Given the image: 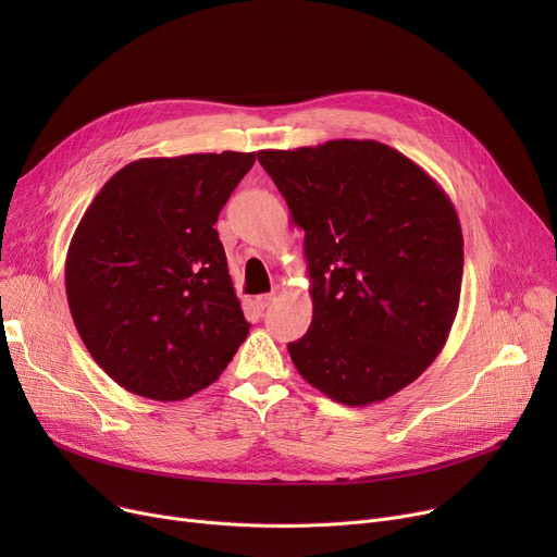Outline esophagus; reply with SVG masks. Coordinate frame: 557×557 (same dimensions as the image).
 <instances>
[{"instance_id":"esophagus-1","label":"esophagus","mask_w":557,"mask_h":557,"mask_svg":"<svg viewBox=\"0 0 557 557\" xmlns=\"http://www.w3.org/2000/svg\"><path fill=\"white\" fill-rule=\"evenodd\" d=\"M277 296H280V290H277V288H273V290H271V294H263V296H257V298H255V302H257V307H259V309H267V307H269V305H271V302H273V300H275Z\"/></svg>"}]
</instances>
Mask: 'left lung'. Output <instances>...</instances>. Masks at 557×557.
Returning <instances> with one entry per match:
<instances>
[{
    "mask_svg": "<svg viewBox=\"0 0 557 557\" xmlns=\"http://www.w3.org/2000/svg\"><path fill=\"white\" fill-rule=\"evenodd\" d=\"M259 162L305 230L313 318L288 343L305 382L345 406L384 401L441 355L462 282V232L431 175L374 139Z\"/></svg>",
    "mask_w": 557,
    "mask_h": 557,
    "instance_id": "left-lung-1",
    "label": "left lung"
}]
</instances>
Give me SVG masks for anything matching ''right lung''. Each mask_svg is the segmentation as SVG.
<instances>
[{
    "instance_id": "1",
    "label": "right lung",
    "mask_w": 557,
    "mask_h": 557,
    "mask_svg": "<svg viewBox=\"0 0 557 557\" xmlns=\"http://www.w3.org/2000/svg\"><path fill=\"white\" fill-rule=\"evenodd\" d=\"M255 153L141 158L85 210L65 261L74 325L133 395L178 401L221 376L250 323L214 223Z\"/></svg>"
}]
</instances>
